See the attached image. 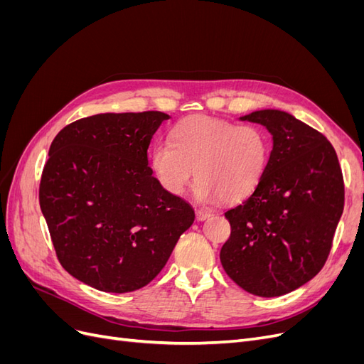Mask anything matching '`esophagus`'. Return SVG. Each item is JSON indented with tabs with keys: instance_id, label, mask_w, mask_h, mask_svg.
<instances>
[{
	"instance_id": "obj_1",
	"label": "esophagus",
	"mask_w": 364,
	"mask_h": 364,
	"mask_svg": "<svg viewBox=\"0 0 364 364\" xmlns=\"http://www.w3.org/2000/svg\"><path fill=\"white\" fill-rule=\"evenodd\" d=\"M209 215H211V214L205 211V209H197V211H196V218L199 220V222H203V220H206Z\"/></svg>"
}]
</instances>
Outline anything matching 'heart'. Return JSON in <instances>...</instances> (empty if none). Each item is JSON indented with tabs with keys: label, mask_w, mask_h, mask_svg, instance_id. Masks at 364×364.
<instances>
[{
	"label": "heart",
	"mask_w": 364,
	"mask_h": 364,
	"mask_svg": "<svg viewBox=\"0 0 364 364\" xmlns=\"http://www.w3.org/2000/svg\"><path fill=\"white\" fill-rule=\"evenodd\" d=\"M170 142L150 151V167L165 191L182 194L197 176L194 196L202 203L237 202L261 182L270 139L257 126L194 115L171 130Z\"/></svg>",
	"instance_id": "heart-1"
}]
</instances>
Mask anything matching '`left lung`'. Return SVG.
Returning <instances> with one entry per match:
<instances>
[{
	"label": "left lung",
	"instance_id": "1",
	"mask_svg": "<svg viewBox=\"0 0 364 364\" xmlns=\"http://www.w3.org/2000/svg\"><path fill=\"white\" fill-rule=\"evenodd\" d=\"M240 119L266 127L273 147L257 188L225 213L230 237L220 261L243 290L282 296L323 267L343 213V176L331 142L291 114L261 109Z\"/></svg>",
	"mask_w": 364,
	"mask_h": 364
}]
</instances>
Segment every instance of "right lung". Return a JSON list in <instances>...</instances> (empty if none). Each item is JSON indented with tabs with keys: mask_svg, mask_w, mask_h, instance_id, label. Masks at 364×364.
I'll list each match as a JSON object with an SVG mask.
<instances>
[{
	"mask_svg": "<svg viewBox=\"0 0 364 364\" xmlns=\"http://www.w3.org/2000/svg\"><path fill=\"white\" fill-rule=\"evenodd\" d=\"M168 115L97 114L53 139L39 186L56 255L71 277L107 293L147 285L167 264L194 209L165 191L147 149Z\"/></svg>",
	"mask_w": 364,
	"mask_h": 364,
	"instance_id": "right-lung-1",
	"label": "right lung"
}]
</instances>
